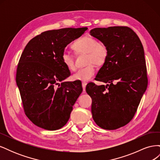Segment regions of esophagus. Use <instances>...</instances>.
Segmentation results:
<instances>
[{
    "mask_svg": "<svg viewBox=\"0 0 160 160\" xmlns=\"http://www.w3.org/2000/svg\"><path fill=\"white\" fill-rule=\"evenodd\" d=\"M86 85H87V83H85V82H83V83H82V87H83V91H85V88H86Z\"/></svg>",
    "mask_w": 160,
    "mask_h": 160,
    "instance_id": "34e87169",
    "label": "esophagus"
}]
</instances>
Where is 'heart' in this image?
<instances>
[{
  "mask_svg": "<svg viewBox=\"0 0 160 160\" xmlns=\"http://www.w3.org/2000/svg\"><path fill=\"white\" fill-rule=\"evenodd\" d=\"M77 54H87L86 65L72 75L74 80L88 81L93 77L95 72V65H101L107 60L108 48L104 43L100 42L97 38L91 36H85L77 40L72 46ZM62 63L70 71L75 70V57L69 52L64 51L61 54Z\"/></svg>",
  "mask_w": 160,
  "mask_h": 160,
  "instance_id": "1",
  "label": "heart"
}]
</instances>
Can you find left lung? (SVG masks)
<instances>
[{"label": "left lung", "instance_id": "8db88e82", "mask_svg": "<svg viewBox=\"0 0 160 160\" xmlns=\"http://www.w3.org/2000/svg\"><path fill=\"white\" fill-rule=\"evenodd\" d=\"M90 34L104 43L109 51L95 78L107 85L89 83L86 87L92 99V116L101 128L116 129L133 119L147 89L143 47L137 34L128 27L95 28Z\"/></svg>", "mask_w": 160, "mask_h": 160}]
</instances>
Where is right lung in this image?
I'll return each mask as SVG.
<instances>
[{
  "mask_svg": "<svg viewBox=\"0 0 160 160\" xmlns=\"http://www.w3.org/2000/svg\"><path fill=\"white\" fill-rule=\"evenodd\" d=\"M88 30L64 28L47 31L27 43L17 69L16 82L27 117L47 130L63 127L83 88L79 81L63 82L71 75L62 63L66 46Z\"/></svg>",
  "mask_w": 160,
  "mask_h": 160,
  "instance_id": "obj_1",
  "label": "right lung"
}]
</instances>
